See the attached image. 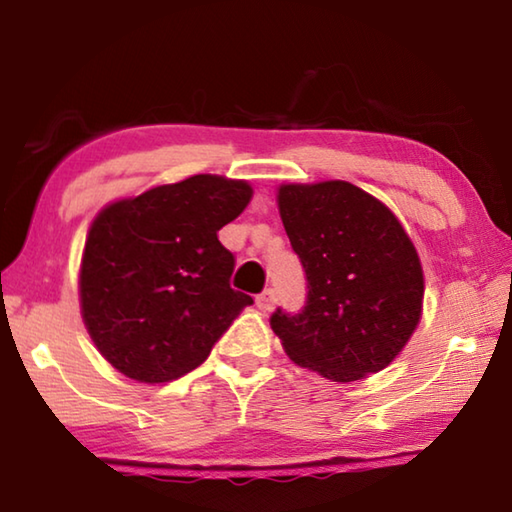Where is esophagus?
Here are the masks:
<instances>
[{
    "instance_id": "obj_1",
    "label": "esophagus",
    "mask_w": 512,
    "mask_h": 512,
    "mask_svg": "<svg viewBox=\"0 0 512 512\" xmlns=\"http://www.w3.org/2000/svg\"><path fill=\"white\" fill-rule=\"evenodd\" d=\"M277 305V291L275 289H266L257 296V307L262 311H271Z\"/></svg>"
}]
</instances>
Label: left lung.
I'll return each mask as SVG.
<instances>
[{"instance_id": "left-lung-1", "label": "left lung", "mask_w": 512, "mask_h": 512, "mask_svg": "<svg viewBox=\"0 0 512 512\" xmlns=\"http://www.w3.org/2000/svg\"><path fill=\"white\" fill-rule=\"evenodd\" d=\"M280 216L307 280L298 314L277 307L273 332L300 366L334 381L384 370L420 323L424 277L409 235L357 185H284Z\"/></svg>"}]
</instances>
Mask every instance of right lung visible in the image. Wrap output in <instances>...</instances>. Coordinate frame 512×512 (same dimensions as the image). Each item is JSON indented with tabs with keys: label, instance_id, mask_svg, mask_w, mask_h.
Masks as SVG:
<instances>
[{
	"label": "right lung",
	"instance_id": "obj_1",
	"mask_svg": "<svg viewBox=\"0 0 512 512\" xmlns=\"http://www.w3.org/2000/svg\"><path fill=\"white\" fill-rule=\"evenodd\" d=\"M250 196L244 180L201 173L94 219L81 266L83 320L119 372L146 384L183 377L253 305L230 287L235 255L219 241Z\"/></svg>",
	"mask_w": 512,
	"mask_h": 512
}]
</instances>
